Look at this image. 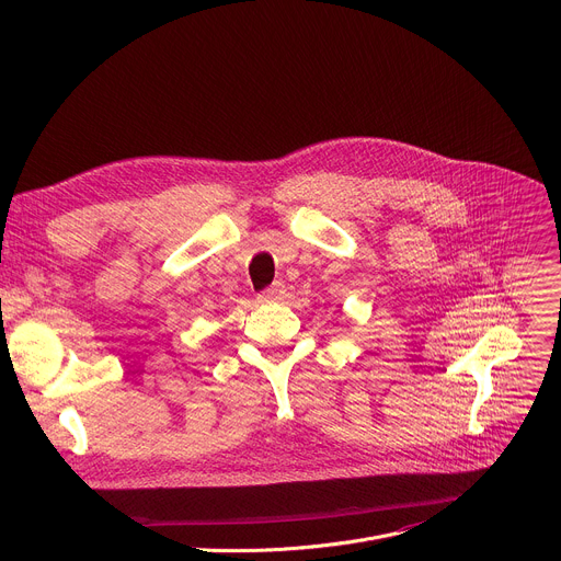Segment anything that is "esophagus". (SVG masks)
<instances>
[{
  "label": "esophagus",
  "instance_id": "obj_1",
  "mask_svg": "<svg viewBox=\"0 0 561 561\" xmlns=\"http://www.w3.org/2000/svg\"><path fill=\"white\" fill-rule=\"evenodd\" d=\"M282 295H284V284H282V282H275L271 288H266V290L260 295V299H262V301H277V299H282Z\"/></svg>",
  "mask_w": 561,
  "mask_h": 561
}]
</instances>
